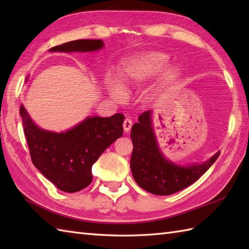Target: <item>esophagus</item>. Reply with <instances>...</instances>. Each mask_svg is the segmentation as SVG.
Returning <instances> with one entry per match:
<instances>
[{
    "label": "esophagus",
    "mask_w": 249,
    "mask_h": 249,
    "mask_svg": "<svg viewBox=\"0 0 249 249\" xmlns=\"http://www.w3.org/2000/svg\"><path fill=\"white\" fill-rule=\"evenodd\" d=\"M131 126H133V122H131V120L130 119H125L124 123H123V128H124L125 133H128V131L131 128Z\"/></svg>",
    "instance_id": "esophagus-1"
}]
</instances>
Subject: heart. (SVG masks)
<instances>
[{"label": "heart", "mask_w": 249, "mask_h": 249, "mask_svg": "<svg viewBox=\"0 0 249 249\" xmlns=\"http://www.w3.org/2000/svg\"><path fill=\"white\" fill-rule=\"evenodd\" d=\"M168 59L160 52H150L128 61L118 72L116 81L112 78L106 80V89L113 99L122 102L134 86L150 80L166 65ZM178 77L176 67H169L162 76L163 84L172 82Z\"/></svg>", "instance_id": "b5f03b06"}]
</instances>
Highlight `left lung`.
Returning <instances> with one entry per match:
<instances>
[{"instance_id":"left-lung-1","label":"left lung","mask_w":249,"mask_h":249,"mask_svg":"<svg viewBox=\"0 0 249 249\" xmlns=\"http://www.w3.org/2000/svg\"><path fill=\"white\" fill-rule=\"evenodd\" d=\"M131 127L134 150L130 158L131 173L137 184L153 195L168 196L186 188L208 171L219 156V152L204 162L178 165L162 154L152 123V110L138 118Z\"/></svg>"}]
</instances>
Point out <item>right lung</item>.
Listing matches in <instances>:
<instances>
[{
	"instance_id": "obj_1",
	"label": "right lung",
	"mask_w": 249,
	"mask_h": 249,
	"mask_svg": "<svg viewBox=\"0 0 249 249\" xmlns=\"http://www.w3.org/2000/svg\"><path fill=\"white\" fill-rule=\"evenodd\" d=\"M104 48L102 39H78L55 46L54 52H93ZM28 81V78H26ZM24 135L33 165L62 192L76 193L92 182V166L104 151L123 135L124 115L88 116L61 133L40 128L20 106Z\"/></svg>"
}]
</instances>
